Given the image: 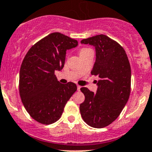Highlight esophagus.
Here are the masks:
<instances>
[{
    "label": "esophagus",
    "instance_id": "34e87169",
    "mask_svg": "<svg viewBox=\"0 0 152 152\" xmlns=\"http://www.w3.org/2000/svg\"><path fill=\"white\" fill-rule=\"evenodd\" d=\"M81 86H79V85H77V90H78V91H79V90H80V89H81Z\"/></svg>",
    "mask_w": 152,
    "mask_h": 152
}]
</instances>
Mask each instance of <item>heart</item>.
I'll use <instances>...</instances> for the list:
<instances>
[{
  "label": "heart",
  "mask_w": 152,
  "mask_h": 152,
  "mask_svg": "<svg viewBox=\"0 0 152 152\" xmlns=\"http://www.w3.org/2000/svg\"><path fill=\"white\" fill-rule=\"evenodd\" d=\"M91 49L90 48H82V49H80V50H79V54L82 55V54H84V53H87V51H89V50H90Z\"/></svg>",
  "instance_id": "b5f03b06"
}]
</instances>
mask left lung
I'll list each match as a JSON object with an SVG mask.
<instances>
[{"mask_svg":"<svg viewBox=\"0 0 152 152\" xmlns=\"http://www.w3.org/2000/svg\"><path fill=\"white\" fill-rule=\"evenodd\" d=\"M96 49V62L91 74L99 77L96 93L82 87L85 102L79 107L84 121L94 128L113 123L126 104L131 90V67L125 50L104 34L84 39Z\"/></svg>","mask_w":152,"mask_h":152,"instance_id":"1","label":"left lung"}]
</instances>
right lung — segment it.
I'll list each match as a JSON object with an SVG mask.
<instances>
[{
  "instance_id": "right-lung-1",
  "label": "right lung",
  "mask_w": 152,
  "mask_h": 152,
  "mask_svg": "<svg viewBox=\"0 0 152 152\" xmlns=\"http://www.w3.org/2000/svg\"><path fill=\"white\" fill-rule=\"evenodd\" d=\"M78 45L76 39L51 33L28 50L20 70L19 90L24 107L39 123L51 124L62 116L76 84H61L54 72L65 65L66 50Z\"/></svg>"
}]
</instances>
